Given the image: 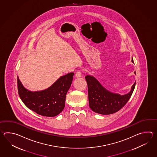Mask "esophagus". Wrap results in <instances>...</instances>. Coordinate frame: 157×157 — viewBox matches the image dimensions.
I'll return each instance as SVG.
<instances>
[{"instance_id": "1", "label": "esophagus", "mask_w": 157, "mask_h": 157, "mask_svg": "<svg viewBox=\"0 0 157 157\" xmlns=\"http://www.w3.org/2000/svg\"><path fill=\"white\" fill-rule=\"evenodd\" d=\"M75 77L78 78V77H81V71H77V72L75 74Z\"/></svg>"}]
</instances>
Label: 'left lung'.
Wrapping results in <instances>:
<instances>
[{"mask_svg":"<svg viewBox=\"0 0 157 157\" xmlns=\"http://www.w3.org/2000/svg\"><path fill=\"white\" fill-rule=\"evenodd\" d=\"M132 62L134 63L132 58ZM134 73L136 75L135 71ZM85 78L88 86L89 107L94 112L101 114H110L120 110L130 99L136 84V82L133 83L128 93L120 95L107 90L93 76L87 75Z\"/></svg>","mask_w":157,"mask_h":157,"instance_id":"left-lung-1","label":"left lung"}]
</instances>
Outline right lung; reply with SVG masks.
<instances>
[{"label": "right lung", "instance_id": "obj_1", "mask_svg": "<svg viewBox=\"0 0 157 157\" xmlns=\"http://www.w3.org/2000/svg\"><path fill=\"white\" fill-rule=\"evenodd\" d=\"M74 75L71 72L60 76L48 89L37 91H31L24 87L18 76L19 96L25 105L37 114L46 117L56 116L63 110L66 94Z\"/></svg>", "mask_w": 157, "mask_h": 157}]
</instances>
